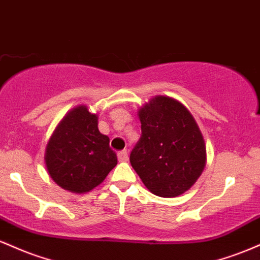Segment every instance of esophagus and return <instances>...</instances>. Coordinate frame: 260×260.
I'll list each match as a JSON object with an SVG mask.
<instances>
[{
	"instance_id": "1",
	"label": "esophagus",
	"mask_w": 260,
	"mask_h": 260,
	"mask_svg": "<svg viewBox=\"0 0 260 260\" xmlns=\"http://www.w3.org/2000/svg\"><path fill=\"white\" fill-rule=\"evenodd\" d=\"M117 157H118V161H121V162H126L128 160V153L127 150H122L120 153L117 154Z\"/></svg>"
}]
</instances>
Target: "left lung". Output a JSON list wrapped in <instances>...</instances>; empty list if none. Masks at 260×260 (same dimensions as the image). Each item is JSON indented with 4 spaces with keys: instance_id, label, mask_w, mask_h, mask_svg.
Listing matches in <instances>:
<instances>
[{
    "instance_id": "obj_1",
    "label": "left lung",
    "mask_w": 260,
    "mask_h": 260,
    "mask_svg": "<svg viewBox=\"0 0 260 260\" xmlns=\"http://www.w3.org/2000/svg\"><path fill=\"white\" fill-rule=\"evenodd\" d=\"M142 137L131 165L155 196L178 197L196 183L207 164V148L194 117L178 100L156 95L138 110Z\"/></svg>"
}]
</instances>
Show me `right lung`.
I'll return each instance as SVG.
<instances>
[{
    "instance_id": "add662e5",
    "label": "right lung",
    "mask_w": 260,
    "mask_h": 260,
    "mask_svg": "<svg viewBox=\"0 0 260 260\" xmlns=\"http://www.w3.org/2000/svg\"><path fill=\"white\" fill-rule=\"evenodd\" d=\"M110 138L100 133L98 115L85 105L66 113L47 142L45 166L56 184L72 193L90 192L117 165Z\"/></svg>"
}]
</instances>
